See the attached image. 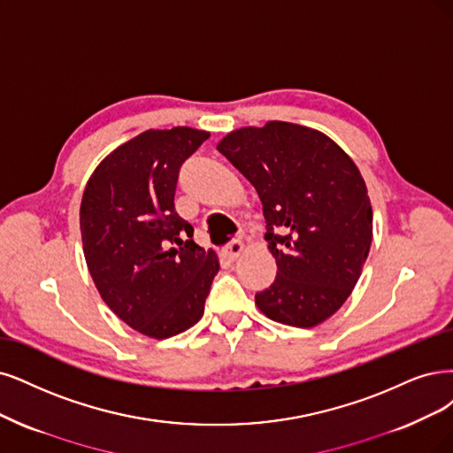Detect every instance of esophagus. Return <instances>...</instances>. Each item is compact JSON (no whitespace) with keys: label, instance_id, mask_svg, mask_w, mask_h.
Wrapping results in <instances>:
<instances>
[{"label":"esophagus","instance_id":"obj_1","mask_svg":"<svg viewBox=\"0 0 453 453\" xmlns=\"http://www.w3.org/2000/svg\"><path fill=\"white\" fill-rule=\"evenodd\" d=\"M244 252V242L239 241V239H233L226 248H224V256L229 259V261H235L239 259V256Z\"/></svg>","mask_w":453,"mask_h":453}]
</instances>
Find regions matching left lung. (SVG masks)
<instances>
[{"instance_id":"8db88e82","label":"left lung","mask_w":453,"mask_h":453,"mask_svg":"<svg viewBox=\"0 0 453 453\" xmlns=\"http://www.w3.org/2000/svg\"><path fill=\"white\" fill-rule=\"evenodd\" d=\"M254 184L278 273L256 295L273 321L311 328L353 293L373 212L357 164L323 132L286 121L229 132L216 147Z\"/></svg>"}]
</instances>
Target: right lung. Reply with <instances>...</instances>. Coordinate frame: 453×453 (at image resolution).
I'll use <instances>...</instances> for the list:
<instances>
[{
    "mask_svg": "<svg viewBox=\"0 0 453 453\" xmlns=\"http://www.w3.org/2000/svg\"><path fill=\"white\" fill-rule=\"evenodd\" d=\"M209 132L145 130L98 164L83 190V256L110 310L130 328L165 340L205 311L218 257L197 246L173 197L182 162Z\"/></svg>",
    "mask_w": 453,
    "mask_h": 453,
    "instance_id": "1",
    "label": "right lung"
}]
</instances>
